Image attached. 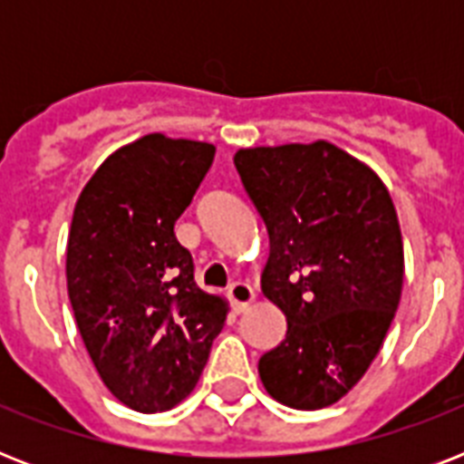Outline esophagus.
I'll list each match as a JSON object with an SVG mask.
<instances>
[{"label":"esophagus","instance_id":"esophagus-1","mask_svg":"<svg viewBox=\"0 0 464 464\" xmlns=\"http://www.w3.org/2000/svg\"><path fill=\"white\" fill-rule=\"evenodd\" d=\"M228 298L236 310H246L255 301V291L247 282H233L228 286Z\"/></svg>","mask_w":464,"mask_h":464}]
</instances>
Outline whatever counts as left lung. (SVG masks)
Here are the masks:
<instances>
[{"label": "left lung", "instance_id": "left-lung-1", "mask_svg": "<svg viewBox=\"0 0 464 464\" xmlns=\"http://www.w3.org/2000/svg\"><path fill=\"white\" fill-rule=\"evenodd\" d=\"M243 188L269 233L262 294L286 339L260 359L262 385L294 410H323L378 356L400 305V221L378 175L330 141L240 149Z\"/></svg>", "mask_w": 464, "mask_h": 464}]
</instances>
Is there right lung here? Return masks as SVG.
Segmentation results:
<instances>
[{
  "label": "right lung",
  "instance_id": "obj_1",
  "mask_svg": "<svg viewBox=\"0 0 464 464\" xmlns=\"http://www.w3.org/2000/svg\"><path fill=\"white\" fill-rule=\"evenodd\" d=\"M214 144L147 134L118 149L76 199L67 291L101 381L141 414L199 381L228 304L195 282L173 226L214 160Z\"/></svg>",
  "mask_w": 464,
  "mask_h": 464
}]
</instances>
